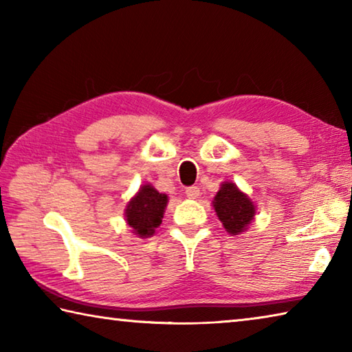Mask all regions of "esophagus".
Listing matches in <instances>:
<instances>
[{
    "instance_id": "esophagus-1",
    "label": "esophagus",
    "mask_w": 352,
    "mask_h": 352,
    "mask_svg": "<svg viewBox=\"0 0 352 352\" xmlns=\"http://www.w3.org/2000/svg\"><path fill=\"white\" fill-rule=\"evenodd\" d=\"M184 192H186V195L189 199H197L199 195H200V188L199 186H189V188H186V190H184Z\"/></svg>"
}]
</instances>
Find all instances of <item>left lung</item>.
Listing matches in <instances>:
<instances>
[{"mask_svg": "<svg viewBox=\"0 0 352 352\" xmlns=\"http://www.w3.org/2000/svg\"><path fill=\"white\" fill-rule=\"evenodd\" d=\"M212 206L223 228L233 236L245 231L256 214L253 201L231 182L222 183L214 197Z\"/></svg>", "mask_w": 352, "mask_h": 352, "instance_id": "left-lung-1", "label": "left lung"}]
</instances>
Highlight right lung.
Segmentation results:
<instances>
[{"instance_id": "obj_1", "label": "right lung", "mask_w": 352, "mask_h": 352, "mask_svg": "<svg viewBox=\"0 0 352 352\" xmlns=\"http://www.w3.org/2000/svg\"><path fill=\"white\" fill-rule=\"evenodd\" d=\"M166 205H168V195L158 192L152 184H144L127 204V225L136 236H153L155 230L163 222Z\"/></svg>"}]
</instances>
